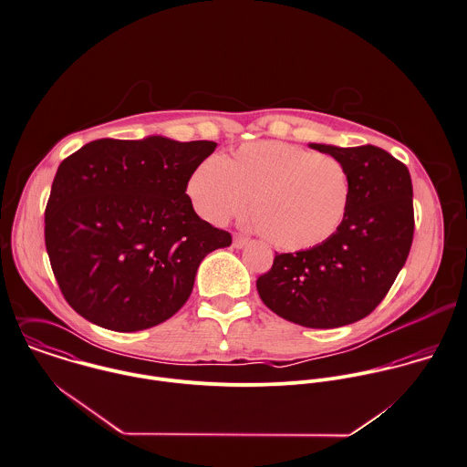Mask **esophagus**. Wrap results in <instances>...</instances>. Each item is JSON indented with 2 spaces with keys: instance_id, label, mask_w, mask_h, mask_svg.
<instances>
[{
  "instance_id": "obj_1",
  "label": "esophagus",
  "mask_w": 467,
  "mask_h": 467,
  "mask_svg": "<svg viewBox=\"0 0 467 467\" xmlns=\"http://www.w3.org/2000/svg\"><path fill=\"white\" fill-rule=\"evenodd\" d=\"M247 244H249V240H247L245 236L234 234V238H233V247H234V249H244Z\"/></svg>"
}]
</instances>
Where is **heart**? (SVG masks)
Returning <instances> with one entry per match:
<instances>
[{
  "label": "heart",
  "mask_w": 467,
  "mask_h": 467,
  "mask_svg": "<svg viewBox=\"0 0 467 467\" xmlns=\"http://www.w3.org/2000/svg\"><path fill=\"white\" fill-rule=\"evenodd\" d=\"M187 194L198 216L213 225H225L249 203L273 247L303 251L339 231L352 184L345 164L332 155L262 140L203 161L187 181Z\"/></svg>",
  "instance_id": "1"
}]
</instances>
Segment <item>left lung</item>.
<instances>
[{
  "instance_id": "8db88e82",
  "label": "left lung",
  "mask_w": 467,
  "mask_h": 467,
  "mask_svg": "<svg viewBox=\"0 0 467 467\" xmlns=\"http://www.w3.org/2000/svg\"><path fill=\"white\" fill-rule=\"evenodd\" d=\"M308 148L345 164L352 184L347 218L325 244L276 254L256 288L283 319L336 328L367 317L404 267L413 240V187L408 168L377 146Z\"/></svg>"
}]
</instances>
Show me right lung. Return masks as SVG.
Segmentation results:
<instances>
[{
  "instance_id": "right-lung-1",
  "label": "right lung",
  "mask_w": 467,
  "mask_h": 467,
  "mask_svg": "<svg viewBox=\"0 0 467 467\" xmlns=\"http://www.w3.org/2000/svg\"><path fill=\"white\" fill-rule=\"evenodd\" d=\"M216 142L162 135L100 139L57 168L45 244L68 305L95 325L137 332L181 310L202 260L233 238L202 220L187 181Z\"/></svg>"
}]
</instances>
